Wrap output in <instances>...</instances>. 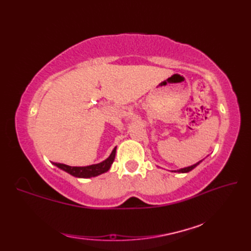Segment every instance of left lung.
Segmentation results:
<instances>
[{"label":"left lung","mask_w":251,"mask_h":251,"mask_svg":"<svg viewBox=\"0 0 251 251\" xmlns=\"http://www.w3.org/2000/svg\"><path fill=\"white\" fill-rule=\"evenodd\" d=\"M201 162H199V163H196V164H194V165H192V166H189V167H185V168H181V169H179L178 170V173H189V172H191L192 169L193 168H195L197 165H199Z\"/></svg>","instance_id":"left-lung-1"}]
</instances>
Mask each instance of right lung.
Instances as JSON below:
<instances>
[{
	"instance_id": "1",
	"label": "right lung",
	"mask_w": 251,
	"mask_h": 251,
	"mask_svg": "<svg viewBox=\"0 0 251 251\" xmlns=\"http://www.w3.org/2000/svg\"><path fill=\"white\" fill-rule=\"evenodd\" d=\"M115 152H116V148H114V150L112 151L111 155L106 158L105 161L101 162L99 164L89 165V166H85V167H72L61 163H55V165L57 167H59L65 170V172L74 176V177L90 178V177H95V176H98L108 172L115 158Z\"/></svg>"
}]
</instances>
